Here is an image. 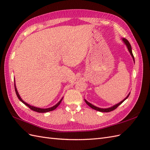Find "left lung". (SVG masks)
I'll return each instance as SVG.
<instances>
[{"label":"left lung","instance_id":"obj_1","mask_svg":"<svg viewBox=\"0 0 150 150\" xmlns=\"http://www.w3.org/2000/svg\"><path fill=\"white\" fill-rule=\"evenodd\" d=\"M122 40L124 41V42L125 43V44L126 45L127 47H128V51H129V52L130 53V54H131V55H132V58H133V61H134V62H135V59H134V57H133L132 51V46H131V45H130L129 42H128V40L126 39H124V38H123ZM129 94H130V93H129L128 96H127L125 98H124V100H122V101L120 102L119 103H118V104H115V105H114V106H113L112 107H110V108H98V107H97V106H95L94 105L91 104V103H89V102H88L86 100L84 99V100H85V102H86V103L90 108H93V110H95L98 111H100V112H110V111H113V110H115L116 108L119 106V105H120L121 104H122V103H123V102H124V100H125L126 99V98L129 97Z\"/></svg>","mask_w":150,"mask_h":150}]
</instances>
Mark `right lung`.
Returning <instances> with one entry per match:
<instances>
[{
    "mask_svg": "<svg viewBox=\"0 0 150 150\" xmlns=\"http://www.w3.org/2000/svg\"><path fill=\"white\" fill-rule=\"evenodd\" d=\"M14 85H15V93H16V94H17V97L18 98V99L20 100L22 103L24 104L25 105H26V106H27L28 108H30L31 110L36 111V112H38V113H46V112H48V111H53V110H55L56 108L59 106V105L60 104V103H61V101H62V98H62V99H60V100L59 102V103H57V104H56L55 105V106H53V107H51V108H46V109H44V108H37V107H35V106H30V104H27L26 103H25V102L21 98L20 95H19V94H18V91H17V88H16L15 83Z\"/></svg>",
    "mask_w": 150,
    "mask_h": 150,
    "instance_id": "obj_1",
    "label": "right lung"
}]
</instances>
